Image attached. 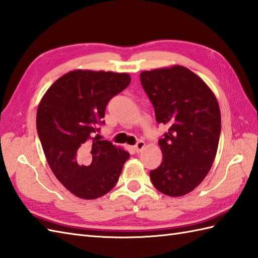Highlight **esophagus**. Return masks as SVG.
I'll return each instance as SVG.
<instances>
[{
    "label": "esophagus",
    "mask_w": 258,
    "mask_h": 258,
    "mask_svg": "<svg viewBox=\"0 0 258 258\" xmlns=\"http://www.w3.org/2000/svg\"><path fill=\"white\" fill-rule=\"evenodd\" d=\"M146 147V144H145V141H142V140H140V141H138L137 142V145L135 146V150L137 151V152H140L142 149H144Z\"/></svg>",
    "instance_id": "obj_1"
}]
</instances>
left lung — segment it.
Wrapping results in <instances>:
<instances>
[{
  "label": "left lung",
  "instance_id": "left-lung-1",
  "mask_svg": "<svg viewBox=\"0 0 258 258\" xmlns=\"http://www.w3.org/2000/svg\"><path fill=\"white\" fill-rule=\"evenodd\" d=\"M141 85L159 123L169 130L160 139L162 162L150 171L158 191L169 197L192 192L212 168L221 134V111L213 91L181 65L145 71Z\"/></svg>",
  "mask_w": 258,
  "mask_h": 258
}]
</instances>
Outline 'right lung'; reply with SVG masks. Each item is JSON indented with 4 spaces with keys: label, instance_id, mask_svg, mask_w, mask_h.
<instances>
[{
    "label": "right lung",
    "instance_id": "obj_1",
    "mask_svg": "<svg viewBox=\"0 0 258 258\" xmlns=\"http://www.w3.org/2000/svg\"><path fill=\"white\" fill-rule=\"evenodd\" d=\"M130 82L127 73L75 70L57 79L39 102L36 128L45 158L57 180L79 199L112 190L130 157L96 135L107 104Z\"/></svg>",
    "mask_w": 258,
    "mask_h": 258
}]
</instances>
